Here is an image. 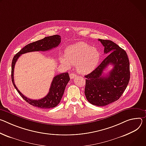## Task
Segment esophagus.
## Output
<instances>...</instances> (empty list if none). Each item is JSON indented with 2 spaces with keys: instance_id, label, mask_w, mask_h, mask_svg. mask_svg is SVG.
Here are the masks:
<instances>
[{
  "instance_id": "34e87169",
  "label": "esophagus",
  "mask_w": 146,
  "mask_h": 146,
  "mask_svg": "<svg viewBox=\"0 0 146 146\" xmlns=\"http://www.w3.org/2000/svg\"><path fill=\"white\" fill-rule=\"evenodd\" d=\"M70 77L71 79H74V78H75V77H76V75L75 74L71 73V74H70Z\"/></svg>"
}]
</instances>
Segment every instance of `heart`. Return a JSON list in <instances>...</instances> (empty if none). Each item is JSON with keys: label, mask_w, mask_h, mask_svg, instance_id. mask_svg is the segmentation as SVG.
Masks as SVG:
<instances>
[{"label": "heart", "mask_w": 146, "mask_h": 146, "mask_svg": "<svg viewBox=\"0 0 146 146\" xmlns=\"http://www.w3.org/2000/svg\"><path fill=\"white\" fill-rule=\"evenodd\" d=\"M100 59V52L96 48L85 42H79L69 46L65 52V56H61L60 61L67 67L71 64L76 66L78 72L88 74L98 66Z\"/></svg>", "instance_id": "1"}]
</instances>
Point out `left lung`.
Masks as SVG:
<instances>
[{"instance_id": "1", "label": "left lung", "mask_w": 146, "mask_h": 146, "mask_svg": "<svg viewBox=\"0 0 146 146\" xmlns=\"http://www.w3.org/2000/svg\"><path fill=\"white\" fill-rule=\"evenodd\" d=\"M104 47L107 56L90 74L85 76V94L93 105L104 106L118 100L126 89L130 79V66L126 52L114 42L98 39ZM113 68L108 75L103 71L109 64Z\"/></svg>"}]
</instances>
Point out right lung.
Instances as JSON below:
<instances>
[{"instance_id": "obj_1", "label": "right lung", "mask_w": 146, "mask_h": 146, "mask_svg": "<svg viewBox=\"0 0 146 146\" xmlns=\"http://www.w3.org/2000/svg\"><path fill=\"white\" fill-rule=\"evenodd\" d=\"M60 42L61 36L60 35H55L45 37L41 40L26 45L19 52L16 54L13 58L11 63V80L13 84L23 99L32 106L41 108H50L57 106L60 103L64 94L65 88L70 80L69 74L68 72H66L55 76L52 82L49 92L44 98L39 100H32L27 98V97L23 95L14 84V69L15 62L19 57L23 54L32 52L48 51L52 49L53 48L57 47Z\"/></svg>"}]
</instances>
